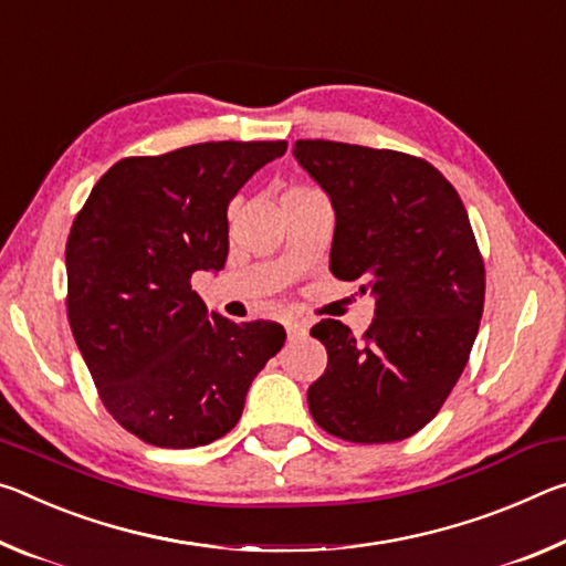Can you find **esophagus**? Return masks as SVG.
I'll return each mask as SVG.
<instances>
[{
  "label": "esophagus",
  "mask_w": 566,
  "mask_h": 566,
  "mask_svg": "<svg viewBox=\"0 0 566 566\" xmlns=\"http://www.w3.org/2000/svg\"><path fill=\"white\" fill-rule=\"evenodd\" d=\"M285 333H289V338H298L305 333V323H301L298 318H289L285 321Z\"/></svg>",
  "instance_id": "obj_1"
}]
</instances>
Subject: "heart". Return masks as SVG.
<instances>
[{
  "label": "heart",
  "mask_w": 566,
  "mask_h": 566,
  "mask_svg": "<svg viewBox=\"0 0 566 566\" xmlns=\"http://www.w3.org/2000/svg\"><path fill=\"white\" fill-rule=\"evenodd\" d=\"M298 192H313V188H305V185H295V188L285 190V196H298Z\"/></svg>",
  "instance_id": "obj_1"
}]
</instances>
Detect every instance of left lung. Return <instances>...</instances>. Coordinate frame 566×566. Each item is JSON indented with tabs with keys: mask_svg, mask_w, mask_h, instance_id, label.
<instances>
[{
	"mask_svg": "<svg viewBox=\"0 0 566 566\" xmlns=\"http://www.w3.org/2000/svg\"><path fill=\"white\" fill-rule=\"evenodd\" d=\"M293 155L336 210L331 273L376 295L360 338L333 318L311 328L328 350L311 416L344 441H403L441 411L484 313L467 208L423 157L331 140H298Z\"/></svg>",
	"mask_w": 566,
	"mask_h": 566,
	"instance_id": "left-lung-1",
	"label": "left lung"
}]
</instances>
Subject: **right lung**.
<instances>
[{
	"instance_id": "add662e5",
	"label": "right lung",
	"mask_w": 566,
	"mask_h": 566,
	"mask_svg": "<svg viewBox=\"0 0 566 566\" xmlns=\"http://www.w3.org/2000/svg\"><path fill=\"white\" fill-rule=\"evenodd\" d=\"M285 150V140H222L123 157L72 220V336L99 401L145 443L196 449L226 437L283 348L281 323L208 313L190 277L226 265L230 200Z\"/></svg>"
}]
</instances>
